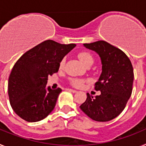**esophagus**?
Listing matches in <instances>:
<instances>
[{
    "label": "esophagus",
    "mask_w": 146,
    "mask_h": 146,
    "mask_svg": "<svg viewBox=\"0 0 146 146\" xmlns=\"http://www.w3.org/2000/svg\"><path fill=\"white\" fill-rule=\"evenodd\" d=\"M67 91H70V92H72V93H77V91H76V90H73V89H71V88H66Z\"/></svg>",
    "instance_id": "1"
}]
</instances>
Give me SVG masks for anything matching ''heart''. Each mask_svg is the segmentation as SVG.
<instances>
[{
	"label": "heart",
	"instance_id": "1",
	"mask_svg": "<svg viewBox=\"0 0 146 146\" xmlns=\"http://www.w3.org/2000/svg\"><path fill=\"white\" fill-rule=\"evenodd\" d=\"M77 56L81 60V61L86 66H91L94 64V58L92 54L88 51L86 50H82L80 51L79 53L77 54ZM66 64V58H63L59 62V69H63L64 68V66ZM86 82L85 80L82 79H78V78H72L70 79V83L74 87L79 88L81 87L82 85L84 84V82Z\"/></svg>",
	"mask_w": 146,
	"mask_h": 146
}]
</instances>
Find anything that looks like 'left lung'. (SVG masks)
<instances>
[{
	"mask_svg": "<svg viewBox=\"0 0 146 146\" xmlns=\"http://www.w3.org/2000/svg\"><path fill=\"white\" fill-rule=\"evenodd\" d=\"M89 50L99 54L102 72L95 90L101 94L95 97L87 94V99L80 108L94 121H110L126 107L132 91L133 67L128 56L121 50L105 41L84 44Z\"/></svg>",
	"mask_w": 146,
	"mask_h": 146,
	"instance_id": "left-lung-1",
	"label": "left lung"
}]
</instances>
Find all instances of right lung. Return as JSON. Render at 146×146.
I'll return each instance as SVG.
<instances>
[{
	"instance_id": "add662e5",
	"label": "right lung",
	"mask_w": 146,
	"mask_h": 146,
	"mask_svg": "<svg viewBox=\"0 0 146 146\" xmlns=\"http://www.w3.org/2000/svg\"><path fill=\"white\" fill-rule=\"evenodd\" d=\"M75 46L46 40L18 59L8 82L10 104L18 116L36 122L53 110L62 90L47 88V77L58 72L60 60Z\"/></svg>"
}]
</instances>
